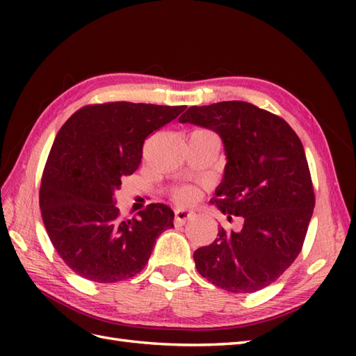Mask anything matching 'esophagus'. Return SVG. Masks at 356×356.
<instances>
[{"label":"esophagus","instance_id":"34e87169","mask_svg":"<svg viewBox=\"0 0 356 356\" xmlns=\"http://www.w3.org/2000/svg\"><path fill=\"white\" fill-rule=\"evenodd\" d=\"M193 216H194L193 211H190V209H177L176 213H174V223L185 225L186 220H190Z\"/></svg>","mask_w":356,"mask_h":356}]
</instances>
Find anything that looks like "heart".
I'll return each mask as SVG.
<instances>
[{"label":"heart","mask_w":356,"mask_h":356,"mask_svg":"<svg viewBox=\"0 0 356 356\" xmlns=\"http://www.w3.org/2000/svg\"><path fill=\"white\" fill-rule=\"evenodd\" d=\"M193 197H194V191L190 190V188H184V190H179L176 193V199L182 203L190 202Z\"/></svg>","instance_id":"b5f03b06"}]
</instances>
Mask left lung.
Returning a JSON list of instances; mask_svg holds the SVG:
<instances>
[{"instance_id":"left-lung-1","label":"left lung","mask_w":356,"mask_h":356,"mask_svg":"<svg viewBox=\"0 0 356 356\" xmlns=\"http://www.w3.org/2000/svg\"><path fill=\"white\" fill-rule=\"evenodd\" d=\"M218 134L226 165L211 203L245 218L238 232L218 229L194 252L208 282L234 293L269 286L297 259L315 195L303 143L282 118L243 101L190 107L179 118Z\"/></svg>"}]
</instances>
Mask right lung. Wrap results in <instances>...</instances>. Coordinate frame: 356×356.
<instances>
[{
    "label": "right lung",
    "mask_w": 356,
    "mask_h": 356,
    "mask_svg": "<svg viewBox=\"0 0 356 356\" xmlns=\"http://www.w3.org/2000/svg\"><path fill=\"white\" fill-rule=\"evenodd\" d=\"M186 107L110 102L78 110L58 131L45 163L40 208L59 257L78 275L116 283L145 268L174 213L151 203L138 218L119 217L115 193L139 168L147 136Z\"/></svg>",
    "instance_id": "obj_1"
}]
</instances>
